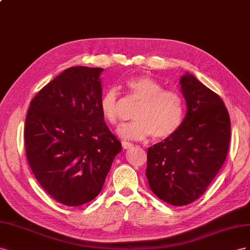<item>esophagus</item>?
<instances>
[{
	"mask_svg": "<svg viewBox=\"0 0 250 250\" xmlns=\"http://www.w3.org/2000/svg\"><path fill=\"white\" fill-rule=\"evenodd\" d=\"M121 145H123V147H124L125 149L131 148V147L134 146L133 144H131V142H129V141H125V140H124L123 142H121Z\"/></svg>",
	"mask_w": 250,
	"mask_h": 250,
	"instance_id": "esophagus-1",
	"label": "esophagus"
}]
</instances>
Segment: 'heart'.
I'll use <instances>...</instances> for the list:
<instances>
[{
    "label": "heart",
    "mask_w": 250,
    "mask_h": 250,
    "mask_svg": "<svg viewBox=\"0 0 250 250\" xmlns=\"http://www.w3.org/2000/svg\"><path fill=\"white\" fill-rule=\"evenodd\" d=\"M125 88L132 98L140 103L135 112L134 123L121 127L119 133L130 139H145L153 135L156 140L170 138L178 132L184 119V101L179 92L163 89V84L155 78L140 75L129 78ZM119 95L111 88L99 102L104 119L111 125L120 124Z\"/></svg>",
    "instance_id": "1"
}]
</instances>
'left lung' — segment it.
<instances>
[{
  "mask_svg": "<svg viewBox=\"0 0 250 250\" xmlns=\"http://www.w3.org/2000/svg\"><path fill=\"white\" fill-rule=\"evenodd\" d=\"M188 111L170 138L147 148L152 191L175 206L200 198L222 167L230 141L229 114L221 97L189 73L180 80Z\"/></svg>",
  "mask_w": 250,
  "mask_h": 250,
  "instance_id": "1",
  "label": "left lung"
}]
</instances>
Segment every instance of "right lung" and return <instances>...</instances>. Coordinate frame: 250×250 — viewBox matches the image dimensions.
I'll use <instances>...</instances> for the list:
<instances>
[{"instance_id":"add662e5","label":"right lung","mask_w":250,"mask_h":250,"mask_svg":"<svg viewBox=\"0 0 250 250\" xmlns=\"http://www.w3.org/2000/svg\"><path fill=\"white\" fill-rule=\"evenodd\" d=\"M103 70L66 69L34 96L26 116L32 173L48 195L67 206L93 200L121 152L99 109Z\"/></svg>"}]
</instances>
